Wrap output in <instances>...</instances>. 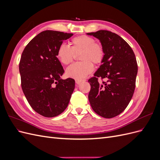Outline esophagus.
I'll list each match as a JSON object with an SVG mask.
<instances>
[{
	"mask_svg": "<svg viewBox=\"0 0 160 160\" xmlns=\"http://www.w3.org/2000/svg\"><path fill=\"white\" fill-rule=\"evenodd\" d=\"M83 80H79V79H76L75 80V83L77 85H80L82 82H83Z\"/></svg>",
	"mask_w": 160,
	"mask_h": 160,
	"instance_id": "34e87169",
	"label": "esophagus"
}]
</instances>
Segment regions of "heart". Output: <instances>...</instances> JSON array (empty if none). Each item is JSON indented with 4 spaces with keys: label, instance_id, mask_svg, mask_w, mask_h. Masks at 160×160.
I'll use <instances>...</instances> for the list:
<instances>
[{
    "label": "heart",
    "instance_id": "heart-1",
    "mask_svg": "<svg viewBox=\"0 0 160 160\" xmlns=\"http://www.w3.org/2000/svg\"><path fill=\"white\" fill-rule=\"evenodd\" d=\"M71 47L62 43L57 51V57L62 65L70 64L75 53H80L79 63H75L66 69L70 78L82 80L93 70V64L99 65L104 58V49L101 44L95 42L93 38L87 35L76 37L71 41Z\"/></svg>",
    "mask_w": 160,
    "mask_h": 160
}]
</instances>
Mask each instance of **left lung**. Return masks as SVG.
I'll list each match as a JSON object with an SVG mask.
<instances>
[{
	"instance_id": "1",
	"label": "left lung",
	"mask_w": 160,
	"mask_h": 160,
	"mask_svg": "<svg viewBox=\"0 0 160 160\" xmlns=\"http://www.w3.org/2000/svg\"><path fill=\"white\" fill-rule=\"evenodd\" d=\"M87 35L99 39L105 52L95 77L88 81L89 103L97 114L112 118L123 112L133 97L138 74L136 58L128 43L117 34L101 30ZM98 78L107 82L100 84Z\"/></svg>"
}]
</instances>
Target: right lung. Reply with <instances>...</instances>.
Returning a JSON list of instances; mask_svg holds the SVG:
<instances>
[{
    "label": "right lung",
    "instance_id": "right-lung-1",
    "mask_svg": "<svg viewBox=\"0 0 160 160\" xmlns=\"http://www.w3.org/2000/svg\"><path fill=\"white\" fill-rule=\"evenodd\" d=\"M72 36V33L42 31L22 53L19 72L22 91L31 108L46 118L63 112L75 89L74 79H61L64 69L57 57L59 45Z\"/></svg>",
    "mask_w": 160,
    "mask_h": 160
}]
</instances>
